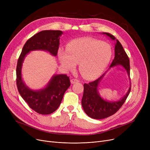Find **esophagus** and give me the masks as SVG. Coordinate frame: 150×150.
<instances>
[{"mask_svg": "<svg viewBox=\"0 0 150 150\" xmlns=\"http://www.w3.org/2000/svg\"><path fill=\"white\" fill-rule=\"evenodd\" d=\"M79 83V80H77V79H72L71 80V83L72 84H75V83Z\"/></svg>", "mask_w": 150, "mask_h": 150, "instance_id": "obj_1", "label": "esophagus"}]
</instances>
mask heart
Instances as JSON below:
<instances>
[{
	"label": "heart",
	"instance_id": "1",
	"mask_svg": "<svg viewBox=\"0 0 150 150\" xmlns=\"http://www.w3.org/2000/svg\"><path fill=\"white\" fill-rule=\"evenodd\" d=\"M58 56L63 68L72 71L76 63H78L81 75L86 79L93 80L108 67L112 57V50L106 42L91 38H81L69 42L66 50H58Z\"/></svg>",
	"mask_w": 150,
	"mask_h": 150
}]
</instances>
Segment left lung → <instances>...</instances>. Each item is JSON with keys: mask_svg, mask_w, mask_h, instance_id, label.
Returning <instances> with one entry per match:
<instances>
[{"mask_svg": "<svg viewBox=\"0 0 150 150\" xmlns=\"http://www.w3.org/2000/svg\"><path fill=\"white\" fill-rule=\"evenodd\" d=\"M102 33L107 35L112 40L115 41V57L109 69L115 66H120L126 70L128 76L130 77L129 59L122 44L112 35L109 33ZM105 74L106 73L95 81L91 82L89 84H84V92L81 100V105L86 114L93 119H105L117 112L125 103L131 91L130 86L126 95L118 101H108L105 100L99 95L98 86Z\"/></svg>", "mask_w": 150, "mask_h": 150, "instance_id": "8db88e82", "label": "left lung"}]
</instances>
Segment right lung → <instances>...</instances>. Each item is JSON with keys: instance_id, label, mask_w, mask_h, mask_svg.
I'll return each mask as SVG.
<instances>
[{"instance_id": "1", "label": "right lung", "mask_w": 150, "mask_h": 150, "mask_svg": "<svg viewBox=\"0 0 150 150\" xmlns=\"http://www.w3.org/2000/svg\"><path fill=\"white\" fill-rule=\"evenodd\" d=\"M60 30H44L30 38L23 45L16 67V84L18 91L29 107L35 112L50 114L59 106L65 92L70 86L69 77L65 74L54 75L45 86L34 91L25 85L22 78V66L26 55L31 51L45 50L56 57L59 45Z\"/></svg>"}]
</instances>
